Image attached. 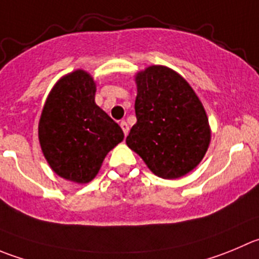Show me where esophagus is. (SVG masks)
Instances as JSON below:
<instances>
[{
  "label": "esophagus",
  "mask_w": 259,
  "mask_h": 259,
  "mask_svg": "<svg viewBox=\"0 0 259 259\" xmlns=\"http://www.w3.org/2000/svg\"><path fill=\"white\" fill-rule=\"evenodd\" d=\"M120 128L123 130V134L127 136L128 131H130V127H128V124H127V122H125V120H122V122H120Z\"/></svg>",
  "instance_id": "obj_1"
}]
</instances>
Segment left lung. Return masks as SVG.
Masks as SVG:
<instances>
[{"instance_id":"left-lung-1","label":"left lung","mask_w":259,"mask_h":259,"mask_svg":"<svg viewBox=\"0 0 259 259\" xmlns=\"http://www.w3.org/2000/svg\"><path fill=\"white\" fill-rule=\"evenodd\" d=\"M135 81L137 122L125 144L155 176H186L210 146L211 128L201 100L186 78L166 66H149Z\"/></svg>"}]
</instances>
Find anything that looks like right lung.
I'll list each match as a JSON object with an SVG mask.
<instances>
[{
    "mask_svg": "<svg viewBox=\"0 0 259 259\" xmlns=\"http://www.w3.org/2000/svg\"><path fill=\"white\" fill-rule=\"evenodd\" d=\"M97 83L76 70L52 88L38 125L39 144L52 170L77 184L91 182L105 156L123 141L122 128L95 103Z\"/></svg>",
    "mask_w": 259,
    "mask_h": 259,
    "instance_id": "add662e5",
    "label": "right lung"
}]
</instances>
